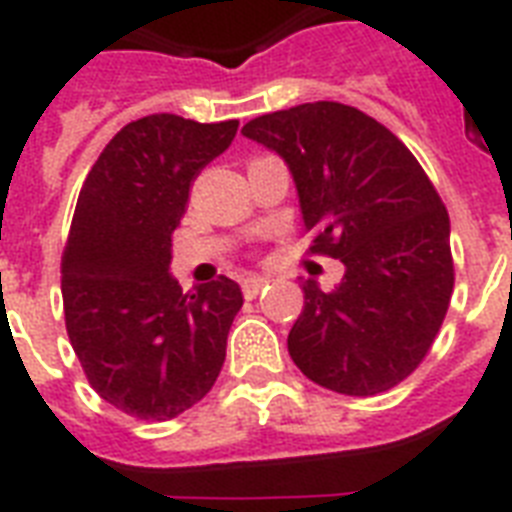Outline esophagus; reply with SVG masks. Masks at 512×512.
Listing matches in <instances>:
<instances>
[{"mask_svg": "<svg viewBox=\"0 0 512 512\" xmlns=\"http://www.w3.org/2000/svg\"><path fill=\"white\" fill-rule=\"evenodd\" d=\"M265 287H268V279H265V276H247V279L241 281V289H244V295L247 297H257Z\"/></svg>", "mask_w": 512, "mask_h": 512, "instance_id": "1", "label": "esophagus"}]
</instances>
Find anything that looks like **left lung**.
<instances>
[{
    "label": "left lung",
    "instance_id": "1",
    "mask_svg": "<svg viewBox=\"0 0 512 512\" xmlns=\"http://www.w3.org/2000/svg\"><path fill=\"white\" fill-rule=\"evenodd\" d=\"M295 177L311 255L345 263L340 287L303 281L287 348L321 388L377 396L422 364L454 289L449 212L401 140L345 103L319 100L244 124Z\"/></svg>",
    "mask_w": 512,
    "mask_h": 512
}]
</instances>
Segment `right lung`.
I'll list each match as a JSON object with an SVG mask.
<instances>
[{
	"instance_id": "right-lung-1",
	"label": "right lung",
	"mask_w": 512,
	"mask_h": 512,
	"mask_svg": "<svg viewBox=\"0 0 512 512\" xmlns=\"http://www.w3.org/2000/svg\"><path fill=\"white\" fill-rule=\"evenodd\" d=\"M239 122L151 114L116 132L84 180L60 260L68 340L103 401L172 420L215 385L244 297L220 276L183 292L172 233L204 167Z\"/></svg>"
}]
</instances>
